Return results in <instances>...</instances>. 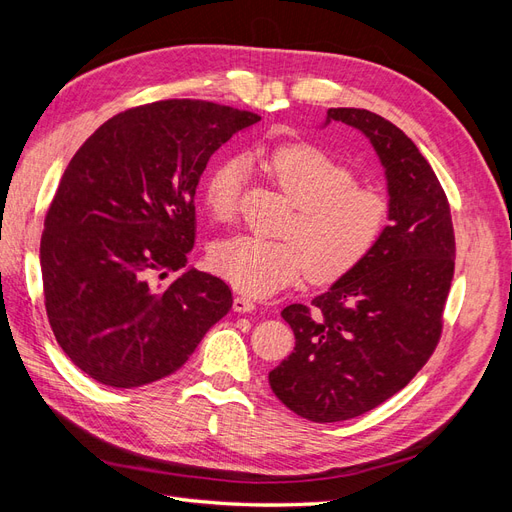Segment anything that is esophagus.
Segmentation results:
<instances>
[{"mask_svg": "<svg viewBox=\"0 0 512 512\" xmlns=\"http://www.w3.org/2000/svg\"><path fill=\"white\" fill-rule=\"evenodd\" d=\"M232 309L239 314H247V312H254L256 309V301L245 297V294H239V297H235V301H232Z\"/></svg>", "mask_w": 512, "mask_h": 512, "instance_id": "34e87169", "label": "esophagus"}]
</instances>
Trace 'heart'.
I'll return each mask as SVG.
<instances>
[{"label": "heart", "instance_id": "1", "mask_svg": "<svg viewBox=\"0 0 512 512\" xmlns=\"http://www.w3.org/2000/svg\"><path fill=\"white\" fill-rule=\"evenodd\" d=\"M262 164L294 205L284 226L288 239L239 235L215 243L209 262L226 282L254 297L297 282L305 271L309 282L333 284L374 254L389 226L391 203L380 190L354 183L348 164L312 145L280 147ZM243 177L241 160L211 170L203 203L213 220L235 218Z\"/></svg>", "mask_w": 512, "mask_h": 512}]
</instances>
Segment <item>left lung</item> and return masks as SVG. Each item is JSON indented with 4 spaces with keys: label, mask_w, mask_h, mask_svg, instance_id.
I'll return each mask as SVG.
<instances>
[{
    "label": "left lung",
    "mask_w": 512,
    "mask_h": 512,
    "mask_svg": "<svg viewBox=\"0 0 512 512\" xmlns=\"http://www.w3.org/2000/svg\"><path fill=\"white\" fill-rule=\"evenodd\" d=\"M374 145L389 185L391 224L363 265L312 305L282 318L294 350L269 371L286 408L314 423H337L378 408L421 371L442 335L455 273L451 207L423 153L395 123L365 108H329Z\"/></svg>",
    "instance_id": "8db88e82"
}]
</instances>
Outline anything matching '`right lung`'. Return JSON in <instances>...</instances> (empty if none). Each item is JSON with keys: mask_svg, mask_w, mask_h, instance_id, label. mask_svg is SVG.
Here are the masks:
<instances>
[{"mask_svg": "<svg viewBox=\"0 0 512 512\" xmlns=\"http://www.w3.org/2000/svg\"><path fill=\"white\" fill-rule=\"evenodd\" d=\"M250 111L205 100L128 108L74 153L40 241L44 305L70 361L113 389L162 380L232 307L220 277L185 269L196 185ZM168 272L173 281L160 285Z\"/></svg>", "mask_w": 512, "mask_h": 512, "instance_id": "1", "label": "right lung"}]
</instances>
